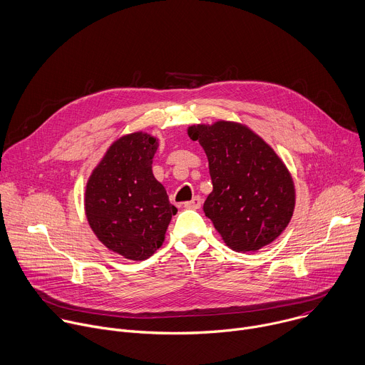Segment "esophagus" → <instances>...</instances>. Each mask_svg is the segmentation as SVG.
<instances>
[{"instance_id": "obj_1", "label": "esophagus", "mask_w": 365, "mask_h": 365, "mask_svg": "<svg viewBox=\"0 0 365 365\" xmlns=\"http://www.w3.org/2000/svg\"><path fill=\"white\" fill-rule=\"evenodd\" d=\"M200 206H202V199H200V196H195L192 200H189V202L185 203V207H186V209H199Z\"/></svg>"}]
</instances>
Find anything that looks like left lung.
Wrapping results in <instances>:
<instances>
[{"mask_svg": "<svg viewBox=\"0 0 365 365\" xmlns=\"http://www.w3.org/2000/svg\"><path fill=\"white\" fill-rule=\"evenodd\" d=\"M203 148L213 190L203 203L225 244L236 252H255L288 226L295 207L292 176L274 149L250 128L219 120L189 126Z\"/></svg>", "mask_w": 365, "mask_h": 365, "instance_id": "left-lung-1", "label": "left lung"}]
</instances>
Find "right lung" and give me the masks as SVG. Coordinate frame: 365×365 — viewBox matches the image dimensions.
Returning a JSON list of instances; mask_svg holds the SVG:
<instances>
[{
    "instance_id": "1",
    "label": "right lung",
    "mask_w": 365,
    "mask_h": 365,
    "mask_svg": "<svg viewBox=\"0 0 365 365\" xmlns=\"http://www.w3.org/2000/svg\"><path fill=\"white\" fill-rule=\"evenodd\" d=\"M158 146L149 133L121 136L86 185L84 209L91 230L107 250L126 259L152 257L178 212L152 172Z\"/></svg>"
}]
</instances>
